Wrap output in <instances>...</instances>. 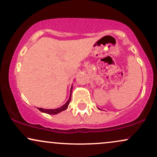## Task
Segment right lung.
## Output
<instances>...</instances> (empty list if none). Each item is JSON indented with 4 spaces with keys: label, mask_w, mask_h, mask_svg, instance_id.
Instances as JSON below:
<instances>
[{
    "label": "right lung",
    "mask_w": 157,
    "mask_h": 157,
    "mask_svg": "<svg viewBox=\"0 0 157 157\" xmlns=\"http://www.w3.org/2000/svg\"><path fill=\"white\" fill-rule=\"evenodd\" d=\"M70 100H71V94H70L69 100H68V101L65 104V105H64L63 106H62L61 107H59V108H57V109H43V108H37V109H38L40 112H44V113H47L49 114H58L59 112L64 111V110H65L66 109H67L68 105H69V104H70Z\"/></svg>",
    "instance_id": "right-lung-1"
}]
</instances>
